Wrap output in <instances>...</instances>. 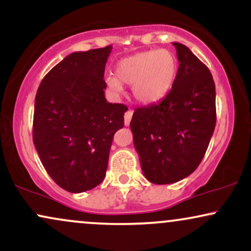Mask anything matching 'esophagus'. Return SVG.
Segmentation results:
<instances>
[{"label": "esophagus", "mask_w": 251, "mask_h": 251, "mask_svg": "<svg viewBox=\"0 0 251 251\" xmlns=\"http://www.w3.org/2000/svg\"><path fill=\"white\" fill-rule=\"evenodd\" d=\"M132 116H133V111H132V109H128V111H126L125 116H124V122H125L126 126H128L129 123H131Z\"/></svg>", "instance_id": "esophagus-1"}]
</instances>
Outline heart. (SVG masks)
Masks as SVG:
<instances>
[{
  "label": "heart",
  "mask_w": 251,
  "mask_h": 251,
  "mask_svg": "<svg viewBox=\"0 0 251 251\" xmlns=\"http://www.w3.org/2000/svg\"><path fill=\"white\" fill-rule=\"evenodd\" d=\"M178 60L171 50H152L124 57L117 63L116 76L106 79L113 92H120L123 83L132 86L135 100L154 103L162 100L174 86Z\"/></svg>",
  "instance_id": "obj_1"
}]
</instances>
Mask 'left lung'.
<instances>
[{"mask_svg": "<svg viewBox=\"0 0 251 251\" xmlns=\"http://www.w3.org/2000/svg\"><path fill=\"white\" fill-rule=\"evenodd\" d=\"M171 91L160 102L135 108L131 131L146 179L171 184L198 168L216 126V88L209 68L181 43Z\"/></svg>", "mask_w": 251, "mask_h": 251, "instance_id": "obj_1", "label": "left lung"}]
</instances>
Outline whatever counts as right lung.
<instances>
[{"mask_svg":"<svg viewBox=\"0 0 251 251\" xmlns=\"http://www.w3.org/2000/svg\"><path fill=\"white\" fill-rule=\"evenodd\" d=\"M112 46L75 51L54 66L35 97L33 142L43 168L60 188H96L107 170L113 135L124 126L123 103L105 98Z\"/></svg>","mask_w":251,"mask_h":251,"instance_id":"add662e5","label":"right lung"}]
</instances>
